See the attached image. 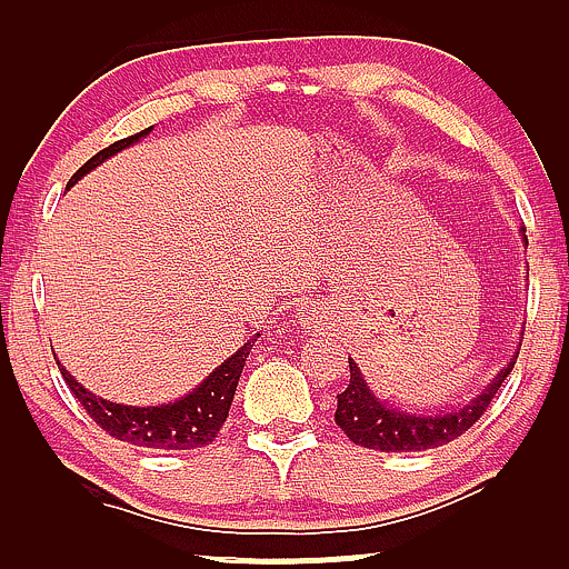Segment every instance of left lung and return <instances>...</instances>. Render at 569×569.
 Returning <instances> with one entry per match:
<instances>
[{"mask_svg":"<svg viewBox=\"0 0 569 569\" xmlns=\"http://www.w3.org/2000/svg\"><path fill=\"white\" fill-rule=\"evenodd\" d=\"M521 237L528 244L526 229H521ZM516 358L518 356L510 358V363L502 366L500 373L469 405L441 415L405 412L395 405L389 407L387 402H381L366 383L361 368H358L353 358H348L350 383L346 391L338 395L335 422L346 430V436L356 446L373 448V451H426V448L451 443L453 438L467 433L482 418V412L490 407L498 389L502 387V381L513 371Z\"/></svg>","mask_w":569,"mask_h":569,"instance_id":"8db88e82","label":"left lung"}]
</instances>
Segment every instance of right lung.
Segmentation results:
<instances>
[{
	"instance_id": "1",
	"label": "right lung",
	"mask_w": 569,
	"mask_h": 569,
	"mask_svg": "<svg viewBox=\"0 0 569 569\" xmlns=\"http://www.w3.org/2000/svg\"><path fill=\"white\" fill-rule=\"evenodd\" d=\"M151 128L128 136L116 143H110L108 149H102L94 154L90 162H84L74 172V178L69 180L71 188L77 180H82L87 172H92L94 167L106 162L118 151L131 147L139 139H143ZM258 340V335L244 342L234 356L227 358L219 368H213L190 395L174 399V402L157 405V407H131V405H118L110 399L94 397L90 389H84L74 376L59 361V371L63 381L69 383L71 395L79 399V405L84 407L87 415L98 422V426L110 433L118 441L143 446V448H164V451H182V448H201L213 441L219 436L223 422H227L231 399H234L237 381L242 376V368L247 356Z\"/></svg>"
}]
</instances>
